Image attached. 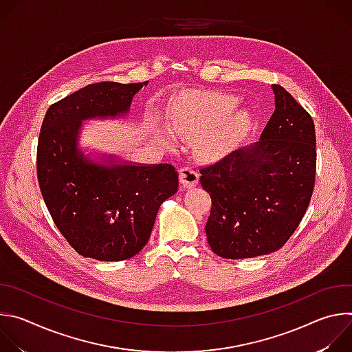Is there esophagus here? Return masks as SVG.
Wrapping results in <instances>:
<instances>
[{
	"label": "esophagus",
	"mask_w": 352,
	"mask_h": 352,
	"mask_svg": "<svg viewBox=\"0 0 352 352\" xmlns=\"http://www.w3.org/2000/svg\"><path fill=\"white\" fill-rule=\"evenodd\" d=\"M199 174L192 167H182L179 170V182L182 188H192L197 184Z\"/></svg>",
	"instance_id": "esophagus-1"
}]
</instances>
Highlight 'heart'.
<instances>
[{
  "label": "heart",
  "instance_id": "1",
  "mask_svg": "<svg viewBox=\"0 0 352 352\" xmlns=\"http://www.w3.org/2000/svg\"><path fill=\"white\" fill-rule=\"evenodd\" d=\"M238 98L234 96L186 91L177 100L168 126L177 136L192 139L200 156L223 157L239 144L254 122L250 110H235ZM160 139L166 144L177 140L170 131H162Z\"/></svg>",
  "mask_w": 352,
  "mask_h": 352
}]
</instances>
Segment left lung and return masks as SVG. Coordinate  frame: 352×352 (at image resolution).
<instances>
[{"label": "left lung", "instance_id": "8db88e82", "mask_svg": "<svg viewBox=\"0 0 352 352\" xmlns=\"http://www.w3.org/2000/svg\"><path fill=\"white\" fill-rule=\"evenodd\" d=\"M276 110L261 139L200 168L212 197L208 242L226 259H246L280 249L302 220L316 174L312 117L280 85Z\"/></svg>", "mask_w": 352, "mask_h": 352}]
</instances>
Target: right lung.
Masks as SVG:
<instances>
[{"instance_id": "add662e5", "label": "right lung", "mask_w": 352, "mask_h": 352, "mask_svg": "<svg viewBox=\"0 0 352 352\" xmlns=\"http://www.w3.org/2000/svg\"><path fill=\"white\" fill-rule=\"evenodd\" d=\"M148 82H100L50 106L37 144V178L47 209L76 252L103 262L139 254L159 208L178 190L171 164H138L79 147L83 121L126 117L133 96Z\"/></svg>"}]
</instances>
